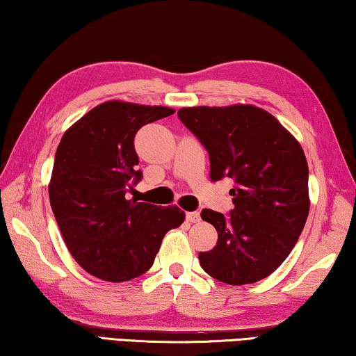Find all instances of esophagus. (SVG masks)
<instances>
[{
    "label": "esophagus",
    "instance_id": "obj_1",
    "mask_svg": "<svg viewBox=\"0 0 356 356\" xmlns=\"http://www.w3.org/2000/svg\"><path fill=\"white\" fill-rule=\"evenodd\" d=\"M187 220H188L190 223H198V222H201L200 212H188V213H187Z\"/></svg>",
    "mask_w": 356,
    "mask_h": 356
}]
</instances>
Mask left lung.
Segmentation results:
<instances>
[{"instance_id": "left-lung-1", "label": "left lung", "mask_w": 356, "mask_h": 356, "mask_svg": "<svg viewBox=\"0 0 356 356\" xmlns=\"http://www.w3.org/2000/svg\"><path fill=\"white\" fill-rule=\"evenodd\" d=\"M177 115L209 152L211 180L234 179L229 217L202 209L218 241L200 252L211 277L228 285L266 279L290 255L309 216V168L301 144L253 104L182 107Z\"/></svg>"}]
</instances>
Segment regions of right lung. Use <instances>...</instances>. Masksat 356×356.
Wrapping results in <instances>:
<instances>
[{
  "instance_id": "add662e5",
  "label": "right lung",
  "mask_w": 356,
  "mask_h": 356,
  "mask_svg": "<svg viewBox=\"0 0 356 356\" xmlns=\"http://www.w3.org/2000/svg\"><path fill=\"white\" fill-rule=\"evenodd\" d=\"M174 112L106 101L67 128L56 147L50 206L67 250L95 277L127 282L147 273L165 234L184 223L177 206L125 198L143 177L134 150L138 129Z\"/></svg>"
}]
</instances>
